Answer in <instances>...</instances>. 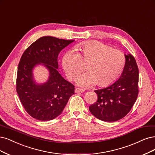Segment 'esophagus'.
<instances>
[{"label":"esophagus","mask_w":155,"mask_h":155,"mask_svg":"<svg viewBox=\"0 0 155 155\" xmlns=\"http://www.w3.org/2000/svg\"><path fill=\"white\" fill-rule=\"evenodd\" d=\"M84 92V90L79 88H76L75 89V92L76 93H83Z\"/></svg>","instance_id":"esophagus-1"}]
</instances>
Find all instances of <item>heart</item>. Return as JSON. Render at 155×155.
Here are the masks:
<instances>
[{"label": "heart", "mask_w": 155, "mask_h": 155, "mask_svg": "<svg viewBox=\"0 0 155 155\" xmlns=\"http://www.w3.org/2000/svg\"><path fill=\"white\" fill-rule=\"evenodd\" d=\"M76 49L67 51L62 58V66L71 79L84 70L87 64L88 72L76 79L77 84L88 87L97 83L99 87L108 86L119 76L125 65V57L121 51L112 49L98 41H88L76 45Z\"/></svg>", "instance_id": "heart-1"}]
</instances>
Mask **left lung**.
Here are the masks:
<instances>
[{
  "instance_id": "left-lung-1",
  "label": "left lung",
  "mask_w": 155,
  "mask_h": 155,
  "mask_svg": "<svg viewBox=\"0 0 155 155\" xmlns=\"http://www.w3.org/2000/svg\"><path fill=\"white\" fill-rule=\"evenodd\" d=\"M124 70L119 79L108 87L95 90L96 103L89 110L96 118L105 122L121 119L131 110L138 96V68L134 57L124 54Z\"/></svg>"
}]
</instances>
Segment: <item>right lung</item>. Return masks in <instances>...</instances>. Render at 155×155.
I'll list each match as a JSON object with an SVG mask.
<instances>
[{
  "label": "right lung",
  "instance_id": "right-lung-1",
  "mask_svg": "<svg viewBox=\"0 0 155 155\" xmlns=\"http://www.w3.org/2000/svg\"><path fill=\"white\" fill-rule=\"evenodd\" d=\"M74 40L43 36L27 49L18 67L17 92L26 111L33 118L50 120L59 116L68 101L74 94V86L58 71L60 51ZM43 65L49 72L44 83L36 82L33 71Z\"/></svg>",
  "mask_w": 155,
  "mask_h": 155
}]
</instances>
